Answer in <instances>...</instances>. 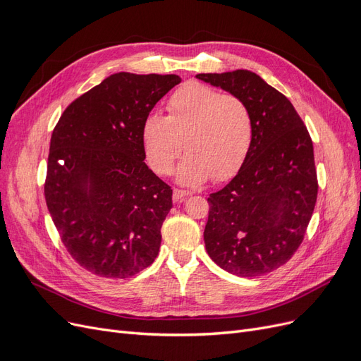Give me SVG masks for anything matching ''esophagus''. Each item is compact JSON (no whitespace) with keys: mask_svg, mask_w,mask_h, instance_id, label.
I'll return each mask as SVG.
<instances>
[{"mask_svg":"<svg viewBox=\"0 0 361 361\" xmlns=\"http://www.w3.org/2000/svg\"><path fill=\"white\" fill-rule=\"evenodd\" d=\"M190 192L185 191V190H179V188H174L173 190V202H180L185 197H188Z\"/></svg>","mask_w":361,"mask_h":361,"instance_id":"esophagus-1","label":"esophagus"}]
</instances>
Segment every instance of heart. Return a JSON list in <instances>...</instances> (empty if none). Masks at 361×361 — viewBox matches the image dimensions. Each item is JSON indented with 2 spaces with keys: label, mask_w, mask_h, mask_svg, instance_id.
I'll list each match as a JSON object with an SVG mask.
<instances>
[{
  "label": "heart",
  "mask_w": 361,
  "mask_h": 361,
  "mask_svg": "<svg viewBox=\"0 0 361 361\" xmlns=\"http://www.w3.org/2000/svg\"><path fill=\"white\" fill-rule=\"evenodd\" d=\"M167 111V117L150 114L141 129L150 167L158 174L171 173L185 147L188 155L178 167L180 183L232 178L244 162L253 137L245 102L206 84L188 82L171 94Z\"/></svg>",
  "instance_id": "heart-1"
}]
</instances>
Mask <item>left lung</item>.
Segmentation results:
<instances>
[{
	"label": "left lung",
	"instance_id": "8db88e82",
	"mask_svg": "<svg viewBox=\"0 0 361 361\" xmlns=\"http://www.w3.org/2000/svg\"><path fill=\"white\" fill-rule=\"evenodd\" d=\"M195 76L243 99L253 122L241 169L207 199L206 251L238 277L268 274L298 250L318 197L309 130L288 97L255 72Z\"/></svg>",
	"mask_w": 361,
	"mask_h": 361
}]
</instances>
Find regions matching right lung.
I'll return each instance as SVG.
<instances>
[{
    "label": "right lung",
    "instance_id": "right-lung-1",
    "mask_svg": "<svg viewBox=\"0 0 361 361\" xmlns=\"http://www.w3.org/2000/svg\"><path fill=\"white\" fill-rule=\"evenodd\" d=\"M178 75L118 72L75 99L52 130L45 199L87 271L126 279L154 264L171 188L145 162V120Z\"/></svg>",
    "mask_w": 361,
    "mask_h": 361
}]
</instances>
